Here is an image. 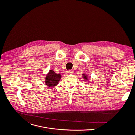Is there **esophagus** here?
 <instances>
[{
  "instance_id": "esophagus-1",
  "label": "esophagus",
  "mask_w": 135,
  "mask_h": 135,
  "mask_svg": "<svg viewBox=\"0 0 135 135\" xmlns=\"http://www.w3.org/2000/svg\"><path fill=\"white\" fill-rule=\"evenodd\" d=\"M73 73V71L72 70H69V71H67V73L68 74H72Z\"/></svg>"
}]
</instances>
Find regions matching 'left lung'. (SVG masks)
Here are the masks:
<instances>
[{"label":"left lung","mask_w":135,"mask_h":135,"mask_svg":"<svg viewBox=\"0 0 135 135\" xmlns=\"http://www.w3.org/2000/svg\"><path fill=\"white\" fill-rule=\"evenodd\" d=\"M83 76H84L83 78H84V79H87V78H88V77H87V75H85V74H83Z\"/></svg>","instance_id":"8db88e82"}]
</instances>
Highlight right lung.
<instances>
[{
    "label": "right lung",
    "mask_w": 135,
    "mask_h": 135,
    "mask_svg": "<svg viewBox=\"0 0 135 135\" xmlns=\"http://www.w3.org/2000/svg\"><path fill=\"white\" fill-rule=\"evenodd\" d=\"M61 77L60 74H56L54 70H51L46 77V84L49 87H54L58 84Z\"/></svg>",
    "instance_id": "obj_1"
}]
</instances>
